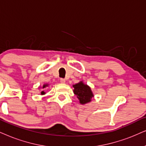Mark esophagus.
<instances>
[{
    "label": "esophagus",
    "instance_id": "obj_1",
    "mask_svg": "<svg viewBox=\"0 0 146 146\" xmlns=\"http://www.w3.org/2000/svg\"><path fill=\"white\" fill-rule=\"evenodd\" d=\"M60 83H62V84H64V83H65V79L63 78H61L60 79Z\"/></svg>",
    "mask_w": 146,
    "mask_h": 146
}]
</instances>
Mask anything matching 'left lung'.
I'll return each mask as SVG.
<instances>
[{
    "instance_id": "obj_1",
    "label": "left lung",
    "mask_w": 146,
    "mask_h": 146,
    "mask_svg": "<svg viewBox=\"0 0 146 146\" xmlns=\"http://www.w3.org/2000/svg\"><path fill=\"white\" fill-rule=\"evenodd\" d=\"M73 88H74V90H73L74 94L78 98L81 104H84L90 102L92 98L94 97L90 87L83 84L82 82L73 85Z\"/></svg>"
}]
</instances>
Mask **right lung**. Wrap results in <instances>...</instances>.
Instances as JSON below:
<instances>
[{
  "instance_id": "right-lung-1",
  "label": "right lung",
  "mask_w": 146,
  "mask_h": 146,
  "mask_svg": "<svg viewBox=\"0 0 146 146\" xmlns=\"http://www.w3.org/2000/svg\"><path fill=\"white\" fill-rule=\"evenodd\" d=\"M46 86H48L47 84H44V86H43V88H45ZM41 94H45V92H44V91H42V92H41Z\"/></svg>"
}]
</instances>
